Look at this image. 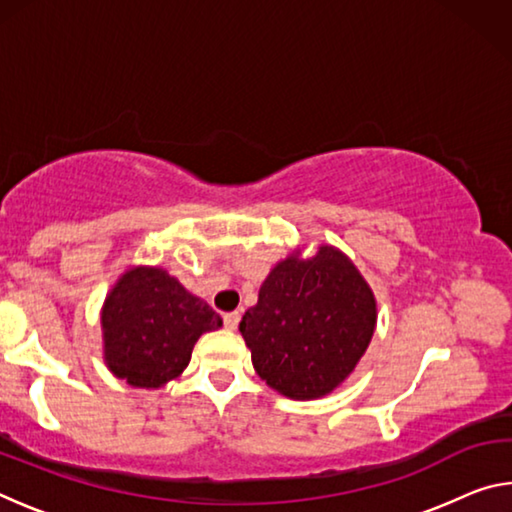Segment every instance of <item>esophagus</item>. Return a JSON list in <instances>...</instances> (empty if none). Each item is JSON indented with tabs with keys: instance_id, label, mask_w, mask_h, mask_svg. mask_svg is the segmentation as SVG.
I'll use <instances>...</instances> for the list:
<instances>
[{
	"instance_id": "1",
	"label": "esophagus",
	"mask_w": 512,
	"mask_h": 512,
	"mask_svg": "<svg viewBox=\"0 0 512 512\" xmlns=\"http://www.w3.org/2000/svg\"><path fill=\"white\" fill-rule=\"evenodd\" d=\"M239 320H241L239 311H230V314H225V316H223V323H225V327H228V329H237Z\"/></svg>"
}]
</instances>
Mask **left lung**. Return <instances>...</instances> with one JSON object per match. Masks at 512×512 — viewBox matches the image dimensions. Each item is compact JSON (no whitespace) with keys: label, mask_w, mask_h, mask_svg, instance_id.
Here are the masks:
<instances>
[{"label":"left lung","mask_w":512,"mask_h":512,"mask_svg":"<svg viewBox=\"0 0 512 512\" xmlns=\"http://www.w3.org/2000/svg\"><path fill=\"white\" fill-rule=\"evenodd\" d=\"M377 327V300L339 248L293 250L259 287L239 323L253 368L289 400H320L348 379Z\"/></svg>","instance_id":"left-lung-1"}]
</instances>
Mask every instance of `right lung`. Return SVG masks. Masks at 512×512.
I'll use <instances>...</instances> for the list:
<instances>
[{
    "mask_svg": "<svg viewBox=\"0 0 512 512\" xmlns=\"http://www.w3.org/2000/svg\"><path fill=\"white\" fill-rule=\"evenodd\" d=\"M221 316L160 266H131L101 307L103 361L135 388H162L183 375L196 341Z\"/></svg>",
    "mask_w": 512,
    "mask_h": 512,
    "instance_id": "obj_1",
    "label": "right lung"
}]
</instances>
